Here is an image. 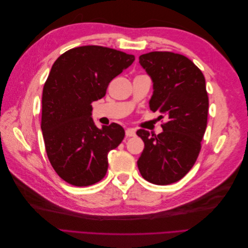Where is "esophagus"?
I'll list each match as a JSON object with an SVG mask.
<instances>
[{"mask_svg":"<svg viewBox=\"0 0 248 248\" xmlns=\"http://www.w3.org/2000/svg\"><path fill=\"white\" fill-rule=\"evenodd\" d=\"M125 134H126V137H127V138L134 137V136H136V130L132 129V128H128V129H126Z\"/></svg>","mask_w":248,"mask_h":248,"instance_id":"obj_1","label":"esophagus"}]
</instances>
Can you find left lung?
<instances>
[{
  "label": "left lung",
  "instance_id": "8db88e82",
  "mask_svg": "<svg viewBox=\"0 0 248 248\" xmlns=\"http://www.w3.org/2000/svg\"><path fill=\"white\" fill-rule=\"evenodd\" d=\"M140 63L153 80L150 108L169 121L157 136L137 131L145 142L138 167L147 181L168 185L181 180L200 154L209 108L205 77L191 60L171 51L148 52Z\"/></svg>",
  "mask_w": 248,
  "mask_h": 248
}]
</instances>
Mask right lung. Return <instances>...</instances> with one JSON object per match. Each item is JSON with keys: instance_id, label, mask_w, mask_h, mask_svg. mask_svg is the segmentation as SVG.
<instances>
[{"instance_id": "add662e5", "label": "right lung", "mask_w": 248, "mask_h": 248, "mask_svg": "<svg viewBox=\"0 0 248 248\" xmlns=\"http://www.w3.org/2000/svg\"><path fill=\"white\" fill-rule=\"evenodd\" d=\"M133 61L123 51L86 46L65 51L52 65L42 92L41 129L48 160L65 182L89 186L106 176L108 152L125 131L116 123L96 127L92 102Z\"/></svg>"}]
</instances>
